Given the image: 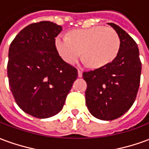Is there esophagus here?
Listing matches in <instances>:
<instances>
[{"label":"esophagus","instance_id":"34e87169","mask_svg":"<svg viewBox=\"0 0 149 149\" xmlns=\"http://www.w3.org/2000/svg\"><path fill=\"white\" fill-rule=\"evenodd\" d=\"M82 73H83V72L79 69V70H78V77H82Z\"/></svg>","mask_w":149,"mask_h":149}]
</instances>
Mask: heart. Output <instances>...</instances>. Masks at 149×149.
<instances>
[{
	"instance_id": "obj_1",
	"label": "heart",
	"mask_w": 149,
	"mask_h": 149,
	"mask_svg": "<svg viewBox=\"0 0 149 149\" xmlns=\"http://www.w3.org/2000/svg\"><path fill=\"white\" fill-rule=\"evenodd\" d=\"M56 48L63 60L73 65L84 57L89 66L100 68L114 60L120 46L117 32L110 27H94L72 31L69 37L59 35L55 40Z\"/></svg>"
}]
</instances>
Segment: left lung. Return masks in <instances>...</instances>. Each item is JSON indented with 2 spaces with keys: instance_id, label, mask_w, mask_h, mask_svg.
I'll list each match as a JSON object with an SVG mask.
<instances>
[{
  "instance_id": "obj_1",
  "label": "left lung",
  "mask_w": 149,
  "mask_h": 149,
  "mask_svg": "<svg viewBox=\"0 0 149 149\" xmlns=\"http://www.w3.org/2000/svg\"><path fill=\"white\" fill-rule=\"evenodd\" d=\"M120 38V46L114 60L94 70L83 72L87 83L85 103L97 119L112 120L132 107L141 82V61L134 40L118 25L109 23Z\"/></svg>"
}]
</instances>
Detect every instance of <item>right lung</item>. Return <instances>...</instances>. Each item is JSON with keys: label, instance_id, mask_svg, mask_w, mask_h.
Here are the masks:
<instances>
[{"label": "right lung", "instance_id": "1", "mask_svg": "<svg viewBox=\"0 0 149 149\" xmlns=\"http://www.w3.org/2000/svg\"><path fill=\"white\" fill-rule=\"evenodd\" d=\"M62 31L51 21L33 23L11 42L7 75L14 100L24 112L48 118L61 112L77 69L64 61L55 45Z\"/></svg>", "mask_w": 149, "mask_h": 149}]
</instances>
